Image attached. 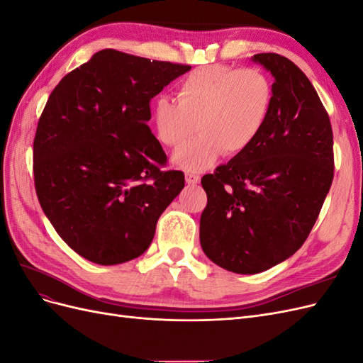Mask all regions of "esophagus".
<instances>
[{"label": "esophagus", "instance_id": "obj_1", "mask_svg": "<svg viewBox=\"0 0 363 363\" xmlns=\"http://www.w3.org/2000/svg\"><path fill=\"white\" fill-rule=\"evenodd\" d=\"M184 179H186V183L192 184V186L200 183V175H196V174H194V172H186V174H184Z\"/></svg>", "mask_w": 363, "mask_h": 363}]
</instances>
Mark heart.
<instances>
[{"label":"heart","mask_w":363,"mask_h":363,"mask_svg":"<svg viewBox=\"0 0 363 363\" xmlns=\"http://www.w3.org/2000/svg\"><path fill=\"white\" fill-rule=\"evenodd\" d=\"M272 106V84L259 69L208 65L177 86V101L160 96L152 107V128L162 145L179 148L195 130L201 135L172 156L179 168L196 172L224 152L242 155L265 127Z\"/></svg>","instance_id":"heart-1"}]
</instances>
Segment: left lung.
Wrapping results in <instances>:
<instances>
[{
  "mask_svg": "<svg viewBox=\"0 0 363 363\" xmlns=\"http://www.w3.org/2000/svg\"><path fill=\"white\" fill-rule=\"evenodd\" d=\"M251 60L274 77L267 124L247 151L201 179V248L236 274L267 271L304 244L335 168L330 119L309 79L276 52Z\"/></svg>",
  "mask_w": 363,
  "mask_h": 363,
  "instance_id": "1",
  "label": "left lung"
}]
</instances>
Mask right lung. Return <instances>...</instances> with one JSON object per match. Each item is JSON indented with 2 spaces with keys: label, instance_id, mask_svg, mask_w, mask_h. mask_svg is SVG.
Listing matches in <instances>:
<instances>
[{
  "label": "right lung",
  "instance_id": "1",
  "mask_svg": "<svg viewBox=\"0 0 363 363\" xmlns=\"http://www.w3.org/2000/svg\"><path fill=\"white\" fill-rule=\"evenodd\" d=\"M188 71L103 50L51 92L33 142L36 194L82 257L118 265L144 255L184 188L182 171H160L167 155L147 123L151 98Z\"/></svg>",
  "mask_w": 363,
  "mask_h": 363
}]
</instances>
